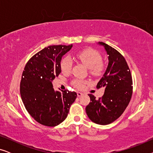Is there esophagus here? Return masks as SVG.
I'll return each instance as SVG.
<instances>
[{
    "mask_svg": "<svg viewBox=\"0 0 153 153\" xmlns=\"http://www.w3.org/2000/svg\"><path fill=\"white\" fill-rule=\"evenodd\" d=\"M77 95H78V97H81L83 95V93H80V92H77Z\"/></svg>",
    "mask_w": 153,
    "mask_h": 153,
    "instance_id": "obj_1",
    "label": "esophagus"
}]
</instances>
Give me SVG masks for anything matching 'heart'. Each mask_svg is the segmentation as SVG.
Listing matches in <instances>:
<instances>
[{
	"label": "heart",
	"instance_id": "obj_1",
	"mask_svg": "<svg viewBox=\"0 0 153 153\" xmlns=\"http://www.w3.org/2000/svg\"><path fill=\"white\" fill-rule=\"evenodd\" d=\"M76 57L83 62L88 68L90 72L94 75L101 74L104 71V65L102 63V57L100 54L95 50L87 49L79 51L76 53ZM72 67V59L70 56L63 58L60 62V68L64 74H68L71 72ZM85 81L81 79H76L73 81V85L76 88L81 89L85 86Z\"/></svg>",
	"mask_w": 153,
	"mask_h": 153
}]
</instances>
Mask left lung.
Returning <instances> with one entry per match:
<instances>
[{
	"instance_id": "left-lung-1",
	"label": "left lung",
	"mask_w": 153,
	"mask_h": 153,
	"mask_svg": "<svg viewBox=\"0 0 153 153\" xmlns=\"http://www.w3.org/2000/svg\"><path fill=\"white\" fill-rule=\"evenodd\" d=\"M98 45L104 47L108 56V65L97 88L103 87L102 98L96 100L90 94L91 102L85 111L93 123L108 125L118 119L128 106L132 95V79L125 58L111 46L100 42Z\"/></svg>"
}]
</instances>
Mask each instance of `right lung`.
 <instances>
[{
	"mask_svg": "<svg viewBox=\"0 0 153 153\" xmlns=\"http://www.w3.org/2000/svg\"><path fill=\"white\" fill-rule=\"evenodd\" d=\"M71 45H53L35 54L25 66L20 83L22 101L29 114L40 124L55 127L65 120L77 94L55 91L52 81L61 72L60 62Z\"/></svg>",
	"mask_w": 153,
	"mask_h": 153,
	"instance_id": "1",
	"label": "right lung"
}]
</instances>
